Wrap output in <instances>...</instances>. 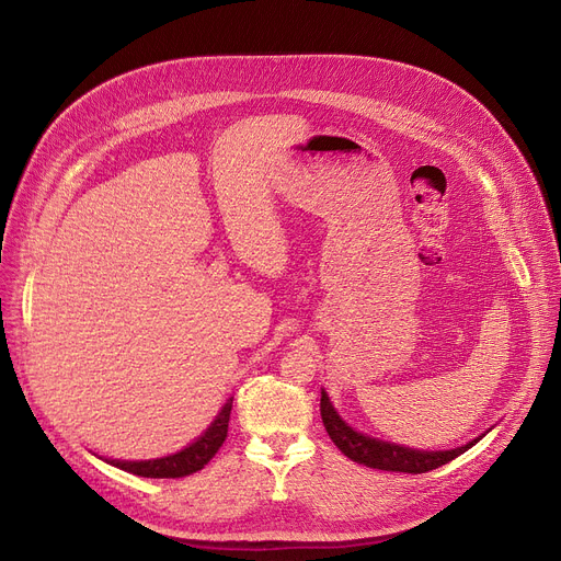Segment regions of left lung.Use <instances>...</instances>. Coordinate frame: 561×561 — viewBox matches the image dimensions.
Returning a JSON list of instances; mask_svg holds the SVG:
<instances>
[{"label":"left lung","instance_id":"8db88e82","mask_svg":"<svg viewBox=\"0 0 561 561\" xmlns=\"http://www.w3.org/2000/svg\"><path fill=\"white\" fill-rule=\"evenodd\" d=\"M320 416H322V425H325L330 438L334 440V446L347 459L370 466V468L391 470V473H414V476L427 473V470H434L438 466L453 461L455 457H459L461 453H466L468 448H473L478 444V438H476V440H470V444L455 448V450L423 453V450H411V448L389 444V440H377V438L364 436L362 432H355L339 419L325 391H322V396H320Z\"/></svg>","mask_w":561,"mask_h":561}]
</instances>
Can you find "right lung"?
I'll return each mask as SVG.
<instances>
[{
  "label": "right lung",
  "mask_w": 561,
  "mask_h": 561,
  "mask_svg": "<svg viewBox=\"0 0 561 561\" xmlns=\"http://www.w3.org/2000/svg\"><path fill=\"white\" fill-rule=\"evenodd\" d=\"M231 398L222 407L214 425L206 430L195 444L184 448L182 453L163 457V459H150V461H111L113 466L127 470V473L140 476V478H186L197 473L206 463L214 459V455L220 450L227 438L229 427V414H231Z\"/></svg>",
  "instance_id": "add662e5"
}]
</instances>
